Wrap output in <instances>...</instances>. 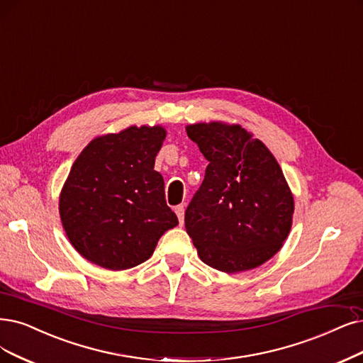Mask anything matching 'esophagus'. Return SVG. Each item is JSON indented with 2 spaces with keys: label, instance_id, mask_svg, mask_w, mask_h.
<instances>
[{
  "label": "esophagus",
  "instance_id": "esophagus-1",
  "mask_svg": "<svg viewBox=\"0 0 363 363\" xmlns=\"http://www.w3.org/2000/svg\"><path fill=\"white\" fill-rule=\"evenodd\" d=\"M174 212H177L178 216V220L181 224H184V212H185V206L184 205H178L177 208H174Z\"/></svg>",
  "mask_w": 363,
  "mask_h": 363
}]
</instances>
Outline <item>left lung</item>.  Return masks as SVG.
I'll return each mask as SVG.
<instances>
[{
    "label": "left lung",
    "mask_w": 363,
    "mask_h": 363,
    "mask_svg": "<svg viewBox=\"0 0 363 363\" xmlns=\"http://www.w3.org/2000/svg\"><path fill=\"white\" fill-rule=\"evenodd\" d=\"M209 164L185 211V229L200 260L236 274L274 257L290 233L294 200L278 161L239 124L185 127Z\"/></svg>",
    "instance_id": "1"
}]
</instances>
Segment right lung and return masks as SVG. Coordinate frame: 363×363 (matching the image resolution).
I'll list each match as a JSON object with an SVG mask.
<instances>
[{
    "instance_id": "1",
    "label": "right lung",
    "mask_w": 363,
    "mask_h": 363,
    "mask_svg": "<svg viewBox=\"0 0 363 363\" xmlns=\"http://www.w3.org/2000/svg\"><path fill=\"white\" fill-rule=\"evenodd\" d=\"M161 125H130L92 139L79 154L60 194L67 238L88 262L124 271L152 256L158 239L178 225L154 170L166 139Z\"/></svg>"
}]
</instances>
